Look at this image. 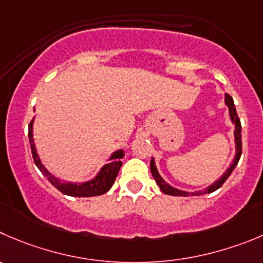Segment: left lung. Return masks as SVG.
<instances>
[{
	"mask_svg": "<svg viewBox=\"0 0 263 263\" xmlns=\"http://www.w3.org/2000/svg\"><path fill=\"white\" fill-rule=\"evenodd\" d=\"M224 104H226L227 108H229L230 120H231L232 125L235 126V129H234L235 156H234V160H232L231 164H230L229 167H227L226 171L222 173V176L219 177L217 181H214L213 183L209 184L208 187H205L204 190H199V191L190 192V191H184V190H181V189H177V187L172 186V184L167 183L166 181H164V178L160 176L159 171H157L156 162H155V157H152L151 164H149V166H151L152 177H154L155 181H156V183L159 184L160 190H161L164 194L172 195V196H199V195L211 194V192H214L216 190H218L219 187H221L222 184L226 182V179L229 178L230 174L232 173V171L235 169V166L237 165V162H239L240 156H241V124H240V120H239V117H237L236 108H235V104H234V99H232L229 94H226V96H224Z\"/></svg>",
	"mask_w": 263,
	"mask_h": 263,
	"instance_id": "left-lung-1",
	"label": "left lung"
}]
</instances>
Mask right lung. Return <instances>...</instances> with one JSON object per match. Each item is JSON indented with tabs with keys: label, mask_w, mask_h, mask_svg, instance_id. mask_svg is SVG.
Wrapping results in <instances>:
<instances>
[{
	"label": "right lung",
	"mask_w": 263,
	"mask_h": 263,
	"mask_svg": "<svg viewBox=\"0 0 263 263\" xmlns=\"http://www.w3.org/2000/svg\"><path fill=\"white\" fill-rule=\"evenodd\" d=\"M33 124H34V117L32 119L31 124H29L28 129V137H29V143H31V149H32V156H33L34 164L39 167L40 172L49 179L50 183L58 189L59 191L63 192L64 195H68V196L73 197H91V196H99V195H103L114 186L115 179H116L117 174H119L120 167H121L122 161L125 156L124 149H116V151L112 152L108 157V161L107 164H104L103 166L99 169L98 173L96 174V177H92L91 179L86 182H82V183H72V182H64L62 179H59L58 177H55L54 174L50 173L49 169L44 165V162L40 159V155L37 152L36 143H34L33 138Z\"/></svg>",
	"instance_id": "add662e5"
}]
</instances>
